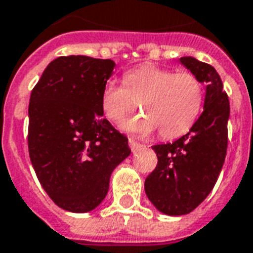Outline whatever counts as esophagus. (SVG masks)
<instances>
[{
	"label": "esophagus",
	"mask_w": 253,
	"mask_h": 253,
	"mask_svg": "<svg viewBox=\"0 0 253 253\" xmlns=\"http://www.w3.org/2000/svg\"><path fill=\"white\" fill-rule=\"evenodd\" d=\"M128 145H130V149H131L132 153H135L136 150H139V149H142V147H143V145L138 143V142L134 141V139H128Z\"/></svg>",
	"instance_id": "esophagus-1"
}]
</instances>
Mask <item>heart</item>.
<instances>
[{
  "label": "heart",
  "mask_w": 253,
  "mask_h": 253,
  "mask_svg": "<svg viewBox=\"0 0 253 253\" xmlns=\"http://www.w3.org/2000/svg\"><path fill=\"white\" fill-rule=\"evenodd\" d=\"M142 115L125 125L135 135L158 128L160 136L173 139L193 127L204 104V87L190 72H175L157 65H139L125 74L123 84L108 80L102 89L103 114L122 125L139 108Z\"/></svg>",
  "instance_id": "b5f03b06"
}]
</instances>
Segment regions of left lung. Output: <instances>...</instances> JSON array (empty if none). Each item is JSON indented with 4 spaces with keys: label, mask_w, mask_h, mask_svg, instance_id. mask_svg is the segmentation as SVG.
Returning a JSON list of instances; mask_svg holds the SVG:
<instances>
[{
    "label": "left lung",
    "mask_w": 253,
    "mask_h": 253,
    "mask_svg": "<svg viewBox=\"0 0 253 253\" xmlns=\"http://www.w3.org/2000/svg\"><path fill=\"white\" fill-rule=\"evenodd\" d=\"M181 63L207 85L204 111L188 134L173 143L154 145L158 164L145 181V192L160 212L188 214L212 192L225 161L229 99L212 65L194 57Z\"/></svg>",
    "instance_id": "left-lung-1"
}]
</instances>
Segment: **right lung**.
Masks as SVG:
<instances>
[{
  "label": "right lung",
  "mask_w": 253,
  "mask_h": 253,
  "mask_svg": "<svg viewBox=\"0 0 253 253\" xmlns=\"http://www.w3.org/2000/svg\"><path fill=\"white\" fill-rule=\"evenodd\" d=\"M115 63L61 56L41 75L29 102L28 149L52 201L85 213L102 203L112 170L131 150L126 135L103 118L102 89Z\"/></svg>",
  "instance_id": "1"
}]
</instances>
